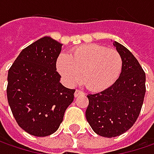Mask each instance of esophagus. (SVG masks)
<instances>
[{"label": "esophagus", "instance_id": "34e87169", "mask_svg": "<svg viewBox=\"0 0 154 154\" xmlns=\"http://www.w3.org/2000/svg\"><path fill=\"white\" fill-rule=\"evenodd\" d=\"M82 94H84V92H82V91H80V90H76L75 92H74V97H78V96H80V95H82Z\"/></svg>", "mask_w": 154, "mask_h": 154}]
</instances>
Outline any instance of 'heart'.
I'll return each instance as SVG.
<instances>
[{
	"label": "heart",
	"instance_id": "obj_1",
	"mask_svg": "<svg viewBox=\"0 0 154 154\" xmlns=\"http://www.w3.org/2000/svg\"><path fill=\"white\" fill-rule=\"evenodd\" d=\"M57 70L68 86L75 85L81 78L82 83L91 91L108 88L119 77L122 59L114 49L99 45H81L61 55L57 59Z\"/></svg>",
	"mask_w": 154,
	"mask_h": 154
}]
</instances>
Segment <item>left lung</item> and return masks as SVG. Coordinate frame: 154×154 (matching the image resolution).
Here are the masks:
<instances>
[{"instance_id":"1","label":"left lung","mask_w":154,"mask_h":154,"mask_svg":"<svg viewBox=\"0 0 154 154\" xmlns=\"http://www.w3.org/2000/svg\"><path fill=\"white\" fill-rule=\"evenodd\" d=\"M113 45L122 59L120 76L102 92L88 94L86 117L98 135L111 138L125 133L140 115L146 92V74L134 55L121 44Z\"/></svg>"}]
</instances>
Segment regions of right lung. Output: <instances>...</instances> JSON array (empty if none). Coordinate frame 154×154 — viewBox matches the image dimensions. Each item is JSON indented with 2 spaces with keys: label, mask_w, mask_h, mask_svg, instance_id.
Returning a JSON list of instances; mask_svg holds the SVG:
<instances>
[{
  "label": "right lung",
  "mask_w": 154,
  "mask_h": 154,
  "mask_svg": "<svg viewBox=\"0 0 154 154\" xmlns=\"http://www.w3.org/2000/svg\"><path fill=\"white\" fill-rule=\"evenodd\" d=\"M62 46L44 37L21 51L8 70L9 106L19 126L34 136L55 133L74 101L75 90L62 86L56 71Z\"/></svg>",
  "instance_id": "1"
}]
</instances>
